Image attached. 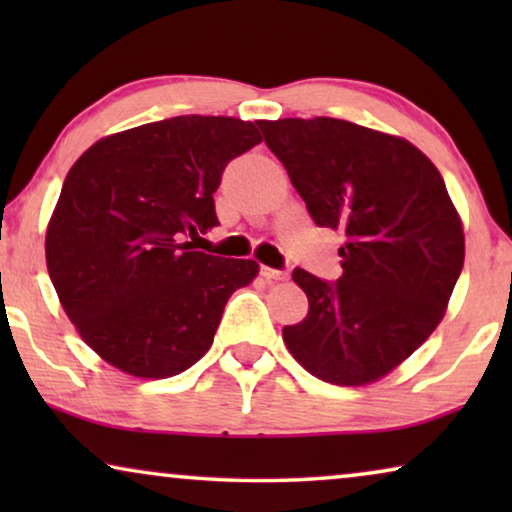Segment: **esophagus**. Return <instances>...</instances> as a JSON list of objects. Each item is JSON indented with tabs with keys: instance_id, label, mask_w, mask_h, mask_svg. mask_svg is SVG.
Returning <instances> with one entry per match:
<instances>
[{
	"instance_id": "obj_1",
	"label": "esophagus",
	"mask_w": 512,
	"mask_h": 512,
	"mask_svg": "<svg viewBox=\"0 0 512 512\" xmlns=\"http://www.w3.org/2000/svg\"><path fill=\"white\" fill-rule=\"evenodd\" d=\"M261 275L268 279V282H282V279H286V275H289V272H286V270H275V268H261Z\"/></svg>"
}]
</instances>
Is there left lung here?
<instances>
[{
    "label": "left lung",
    "instance_id": "8db88e82",
    "mask_svg": "<svg viewBox=\"0 0 512 512\" xmlns=\"http://www.w3.org/2000/svg\"><path fill=\"white\" fill-rule=\"evenodd\" d=\"M321 228L340 230L342 277L293 270L307 317L282 338L340 387L382 380L443 321L464 268V228L438 167L408 139L340 118L258 121Z\"/></svg>",
    "mask_w": 512,
    "mask_h": 512
}]
</instances>
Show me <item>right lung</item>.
Wrapping results in <instances>:
<instances>
[{
  "instance_id": "obj_1",
  "label": "right lung",
  "mask_w": 512,
  "mask_h": 512,
  "mask_svg": "<svg viewBox=\"0 0 512 512\" xmlns=\"http://www.w3.org/2000/svg\"><path fill=\"white\" fill-rule=\"evenodd\" d=\"M261 144L256 123L177 116L95 142L67 172L46 228V265L83 342L132 377L184 373L212 347L256 261L193 251L214 228L226 165Z\"/></svg>"
}]
</instances>
